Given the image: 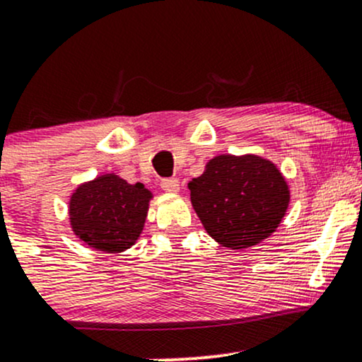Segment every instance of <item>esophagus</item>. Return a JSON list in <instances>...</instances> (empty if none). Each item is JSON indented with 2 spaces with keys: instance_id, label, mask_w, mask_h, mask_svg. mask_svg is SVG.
Listing matches in <instances>:
<instances>
[{
  "instance_id": "esophagus-1",
  "label": "esophagus",
  "mask_w": 362,
  "mask_h": 362,
  "mask_svg": "<svg viewBox=\"0 0 362 362\" xmlns=\"http://www.w3.org/2000/svg\"><path fill=\"white\" fill-rule=\"evenodd\" d=\"M160 185L165 192H170V194H175L178 192V189H180V184H178L177 178H163V180L160 182Z\"/></svg>"
}]
</instances>
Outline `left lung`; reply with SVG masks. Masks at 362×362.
Returning <instances> with one entry per match:
<instances>
[{"instance_id": "obj_1", "label": "left lung", "mask_w": 362, "mask_h": 362, "mask_svg": "<svg viewBox=\"0 0 362 362\" xmlns=\"http://www.w3.org/2000/svg\"><path fill=\"white\" fill-rule=\"evenodd\" d=\"M190 201L206 231L231 250L253 247L279 226L289 187L272 161L257 155H219L189 182Z\"/></svg>"}]
</instances>
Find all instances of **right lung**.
Listing matches in <instances>:
<instances>
[{"mask_svg":"<svg viewBox=\"0 0 362 362\" xmlns=\"http://www.w3.org/2000/svg\"><path fill=\"white\" fill-rule=\"evenodd\" d=\"M151 197L143 184L131 185L107 173L74 190L69 223L88 247L107 253L124 252L139 238Z\"/></svg>","mask_w":362,"mask_h":362,"instance_id":"obj_1","label":"right lung"}]
</instances>
